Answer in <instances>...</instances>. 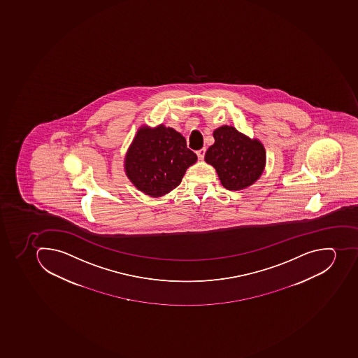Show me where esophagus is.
<instances>
[{
  "instance_id": "1",
  "label": "esophagus",
  "mask_w": 358,
  "mask_h": 358,
  "mask_svg": "<svg viewBox=\"0 0 358 358\" xmlns=\"http://www.w3.org/2000/svg\"><path fill=\"white\" fill-rule=\"evenodd\" d=\"M204 154H206V148L200 149V150L196 151V155H198L199 160H203Z\"/></svg>"
}]
</instances>
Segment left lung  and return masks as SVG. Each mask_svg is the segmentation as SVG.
Masks as SVG:
<instances>
[{
	"instance_id": "8db88e82",
	"label": "left lung",
	"mask_w": 358,
	"mask_h": 358,
	"mask_svg": "<svg viewBox=\"0 0 358 358\" xmlns=\"http://www.w3.org/2000/svg\"><path fill=\"white\" fill-rule=\"evenodd\" d=\"M215 143L210 145L204 160L216 169L222 187L238 191L251 187L266 167V149L257 138L251 139L231 125L213 131Z\"/></svg>"
}]
</instances>
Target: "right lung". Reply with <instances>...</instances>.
I'll list each match as a JSON object with an SVG mask.
<instances>
[{"label":"right lung","mask_w":358,"mask_h":358,"mask_svg":"<svg viewBox=\"0 0 358 358\" xmlns=\"http://www.w3.org/2000/svg\"><path fill=\"white\" fill-rule=\"evenodd\" d=\"M198 157L187 140L164 124L138 129L124 157V171L131 183L151 198H160L178 187Z\"/></svg>","instance_id":"obj_1"}]
</instances>
